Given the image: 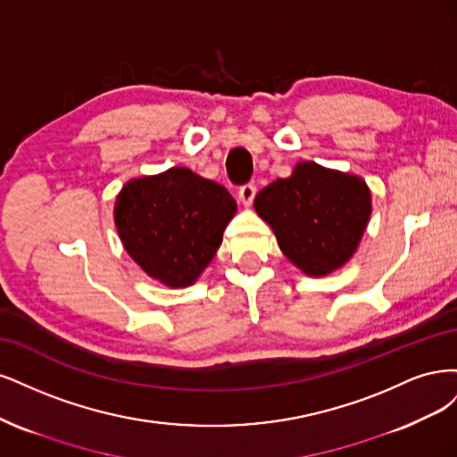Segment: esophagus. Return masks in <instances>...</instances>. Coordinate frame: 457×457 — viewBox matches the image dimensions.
I'll return each instance as SVG.
<instances>
[{
	"label": "esophagus",
	"instance_id": "obj_1",
	"mask_svg": "<svg viewBox=\"0 0 457 457\" xmlns=\"http://www.w3.org/2000/svg\"><path fill=\"white\" fill-rule=\"evenodd\" d=\"M254 195H256V186L254 184L248 182V184L239 187V199H241V203L245 204V207H248V204L254 201Z\"/></svg>",
	"mask_w": 457,
	"mask_h": 457
}]
</instances>
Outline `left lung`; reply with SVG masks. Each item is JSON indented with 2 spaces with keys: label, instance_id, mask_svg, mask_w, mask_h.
Masks as SVG:
<instances>
[{
  "label": "left lung",
  "instance_id": "left-lung-1",
  "mask_svg": "<svg viewBox=\"0 0 457 457\" xmlns=\"http://www.w3.org/2000/svg\"><path fill=\"white\" fill-rule=\"evenodd\" d=\"M283 254L303 273L322 277L357 250L372 212L370 191L359 176L303 161L254 199Z\"/></svg>",
  "mask_w": 457,
  "mask_h": 457
}]
</instances>
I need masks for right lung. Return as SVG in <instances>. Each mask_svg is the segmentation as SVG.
I'll use <instances>...</instances> for the list:
<instances>
[{"label": "right lung", "instance_id": "1", "mask_svg": "<svg viewBox=\"0 0 457 457\" xmlns=\"http://www.w3.org/2000/svg\"><path fill=\"white\" fill-rule=\"evenodd\" d=\"M237 203L184 167L130 180L115 199V228L130 258L167 287H187L214 258Z\"/></svg>", "mask_w": 457, "mask_h": 457}]
</instances>
